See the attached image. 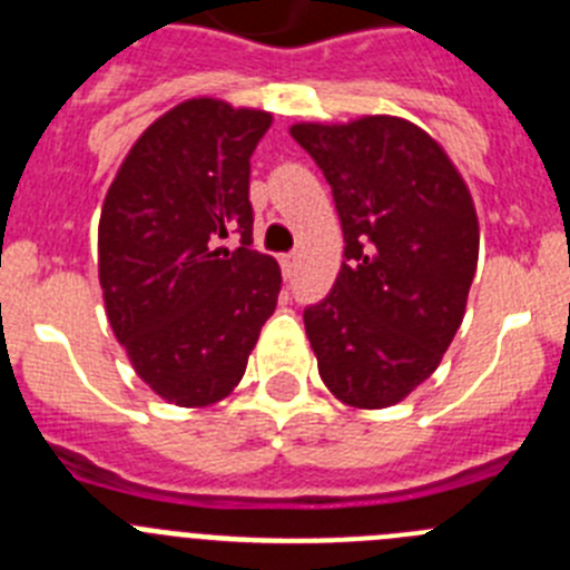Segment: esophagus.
<instances>
[{"label": "esophagus", "mask_w": 570, "mask_h": 570, "mask_svg": "<svg viewBox=\"0 0 570 570\" xmlns=\"http://www.w3.org/2000/svg\"><path fill=\"white\" fill-rule=\"evenodd\" d=\"M279 265H282V274L291 276V274H294V268H296V254H282Z\"/></svg>", "instance_id": "34e87169"}]
</instances>
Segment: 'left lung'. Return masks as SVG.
I'll list each match as a JSON object with an SVG mask.
<instances>
[{"instance_id":"8db88e82","label":"left lung","mask_w":570,"mask_h":570,"mask_svg":"<svg viewBox=\"0 0 570 570\" xmlns=\"http://www.w3.org/2000/svg\"><path fill=\"white\" fill-rule=\"evenodd\" d=\"M344 232L333 291L305 307L320 375L362 410L399 404L455 338L478 268V214L458 169L415 124L370 115L296 124Z\"/></svg>"}]
</instances>
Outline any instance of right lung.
Returning <instances> with one entry per match:
<instances>
[{"mask_svg": "<svg viewBox=\"0 0 570 570\" xmlns=\"http://www.w3.org/2000/svg\"><path fill=\"white\" fill-rule=\"evenodd\" d=\"M259 109L191 98L129 149L98 223V276L115 338L135 373L180 406L239 384L279 296V265L254 250L250 155ZM237 236L234 252L217 249Z\"/></svg>", "mask_w": 570, "mask_h": 570, "instance_id": "add662e5", "label": "right lung"}]
</instances>
